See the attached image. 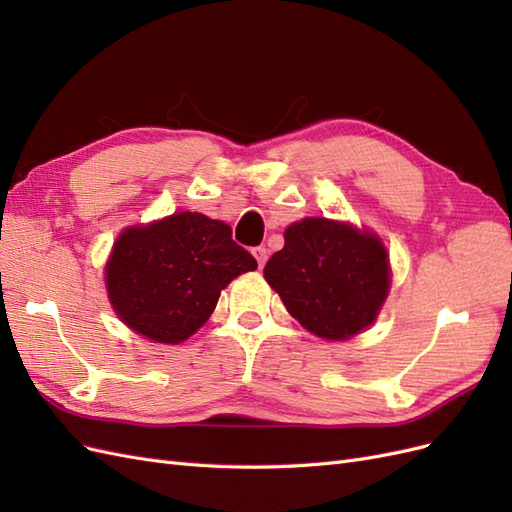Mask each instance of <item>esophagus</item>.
I'll use <instances>...</instances> for the list:
<instances>
[{
	"label": "esophagus",
	"mask_w": 512,
	"mask_h": 512,
	"mask_svg": "<svg viewBox=\"0 0 512 512\" xmlns=\"http://www.w3.org/2000/svg\"><path fill=\"white\" fill-rule=\"evenodd\" d=\"M252 254H254V258H256V262H258V267L262 269V267H265V262H267V258H269V250H267V247H254V250H252Z\"/></svg>",
	"instance_id": "34e87169"
}]
</instances>
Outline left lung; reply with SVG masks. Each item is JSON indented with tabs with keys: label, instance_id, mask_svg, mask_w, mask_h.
Instances as JSON below:
<instances>
[{
	"label": "left lung",
	"instance_id": "left-lung-1",
	"mask_svg": "<svg viewBox=\"0 0 512 512\" xmlns=\"http://www.w3.org/2000/svg\"><path fill=\"white\" fill-rule=\"evenodd\" d=\"M265 280L292 318L324 339H348L376 320L389 292V258L378 237L324 218L286 228Z\"/></svg>",
	"mask_w": 512,
	"mask_h": 512
}]
</instances>
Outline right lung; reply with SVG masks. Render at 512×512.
Masks as SVG:
<instances>
[{
	"label": "right lung",
	"instance_id": "1",
	"mask_svg": "<svg viewBox=\"0 0 512 512\" xmlns=\"http://www.w3.org/2000/svg\"><path fill=\"white\" fill-rule=\"evenodd\" d=\"M256 267L254 256L232 241L230 226L183 211L123 232L106 265V286L130 329L179 344L207 322L222 288Z\"/></svg>",
	"mask_w": 512,
	"mask_h": 512
}]
</instances>
